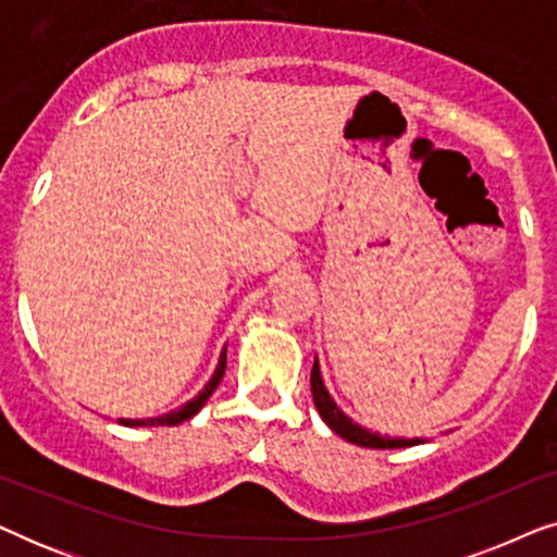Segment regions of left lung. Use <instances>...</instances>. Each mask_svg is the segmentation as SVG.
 <instances>
[{"label": "left lung", "mask_w": 557, "mask_h": 557, "mask_svg": "<svg viewBox=\"0 0 557 557\" xmlns=\"http://www.w3.org/2000/svg\"><path fill=\"white\" fill-rule=\"evenodd\" d=\"M311 395H314V406L319 410V416L324 418V423L330 425V429L337 433V436L349 441V444H357V446H364V448H403V446L421 444L418 438L380 436V433H370L368 429H362V425L349 421V418L342 413L337 406H334L330 393H326V387L322 383V375H319V362H314V368H311Z\"/></svg>", "instance_id": "obj_1"}]
</instances>
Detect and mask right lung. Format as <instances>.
<instances>
[{
    "mask_svg": "<svg viewBox=\"0 0 557 557\" xmlns=\"http://www.w3.org/2000/svg\"><path fill=\"white\" fill-rule=\"evenodd\" d=\"M223 375H225V349H223V355H220L215 375H212L210 383L202 387V393L197 395V398L189 400L187 406H182L180 410H172V413L159 416V418H119V423H124V425H177L182 421H187V418H193L197 410L205 406V400H208L210 395L215 393V387L220 385V380H223Z\"/></svg>",
    "mask_w": 557,
    "mask_h": 557,
    "instance_id": "obj_1",
    "label": "right lung"
}]
</instances>
